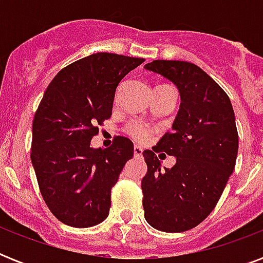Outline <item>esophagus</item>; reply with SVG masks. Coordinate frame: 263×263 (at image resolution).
Here are the masks:
<instances>
[{"label":"esophagus","mask_w":263,"mask_h":263,"mask_svg":"<svg viewBox=\"0 0 263 263\" xmlns=\"http://www.w3.org/2000/svg\"><path fill=\"white\" fill-rule=\"evenodd\" d=\"M134 154H135L136 157H140L143 154V148L140 147V146H134Z\"/></svg>","instance_id":"34e87169"}]
</instances>
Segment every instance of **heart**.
<instances>
[{
  "mask_svg": "<svg viewBox=\"0 0 263 263\" xmlns=\"http://www.w3.org/2000/svg\"><path fill=\"white\" fill-rule=\"evenodd\" d=\"M125 131L129 136H132L134 139L139 140V142H144L152 136V127H148L147 124L140 123V121H131L125 127Z\"/></svg>",
  "mask_w": 263,
  "mask_h": 263,
  "instance_id": "1",
  "label": "heart"
}]
</instances>
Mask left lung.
<instances>
[{
    "label": "left lung",
    "instance_id": "1",
    "mask_svg": "<svg viewBox=\"0 0 263 263\" xmlns=\"http://www.w3.org/2000/svg\"><path fill=\"white\" fill-rule=\"evenodd\" d=\"M146 69L171 80L181 103L172 131L153 150L143 152L144 218L162 232H184L213 212L235 169L239 148L235 113L227 92L195 64L154 60ZM161 151L176 157L171 170L160 169L156 153Z\"/></svg>",
    "mask_w": 263,
    "mask_h": 263
}]
</instances>
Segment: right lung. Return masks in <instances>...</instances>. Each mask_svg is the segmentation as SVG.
<instances>
[{
	"mask_svg": "<svg viewBox=\"0 0 263 263\" xmlns=\"http://www.w3.org/2000/svg\"><path fill=\"white\" fill-rule=\"evenodd\" d=\"M144 59L95 53L69 64L47 86L32 121L31 161L39 191L57 220L88 228L106 220L111 188L134 156L116 136L110 147H90L110 119L116 88Z\"/></svg>",
	"mask_w": 263,
	"mask_h": 263,
	"instance_id": "add662e5",
	"label": "right lung"
}]
</instances>
